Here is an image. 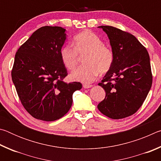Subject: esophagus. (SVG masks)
<instances>
[{"label":"esophagus","mask_w":161,"mask_h":161,"mask_svg":"<svg viewBox=\"0 0 161 161\" xmlns=\"http://www.w3.org/2000/svg\"><path fill=\"white\" fill-rule=\"evenodd\" d=\"M92 86V84H83V87L84 89H88V88H91Z\"/></svg>","instance_id":"34e87169"}]
</instances>
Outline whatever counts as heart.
Returning <instances> with one entry per match:
<instances>
[{
  "mask_svg": "<svg viewBox=\"0 0 161 161\" xmlns=\"http://www.w3.org/2000/svg\"><path fill=\"white\" fill-rule=\"evenodd\" d=\"M74 47L70 45L63 46L60 50L62 64L68 70H73L77 66L80 57L84 58V65L73 71L71 80L89 83L97 75L108 72L112 67L114 54L103 40L90 31L80 32L74 37Z\"/></svg>",
  "mask_w": 161,
  "mask_h": 161,
  "instance_id": "heart-1",
  "label": "heart"
}]
</instances>
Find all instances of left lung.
Here are the masks:
<instances>
[{"label":"left lung","mask_w":161,"mask_h":161,"mask_svg":"<svg viewBox=\"0 0 161 161\" xmlns=\"http://www.w3.org/2000/svg\"><path fill=\"white\" fill-rule=\"evenodd\" d=\"M107 34L114 60L99 85L106 92L97 106L113 119L133 115L142 106L153 81L150 57L146 47L128 32L112 26H99Z\"/></svg>","instance_id":"1"}]
</instances>
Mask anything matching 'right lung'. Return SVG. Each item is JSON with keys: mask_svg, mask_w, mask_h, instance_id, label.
I'll return each instance as SVG.
<instances>
[{"mask_svg": "<svg viewBox=\"0 0 161 161\" xmlns=\"http://www.w3.org/2000/svg\"><path fill=\"white\" fill-rule=\"evenodd\" d=\"M66 30L44 26L35 31L15 55L12 80L22 104L34 118L53 121L70 109L72 94L82 87L80 82L66 83L67 70L60 50Z\"/></svg>", "mask_w": 161, "mask_h": 161, "instance_id": "1", "label": "right lung"}]
</instances>
